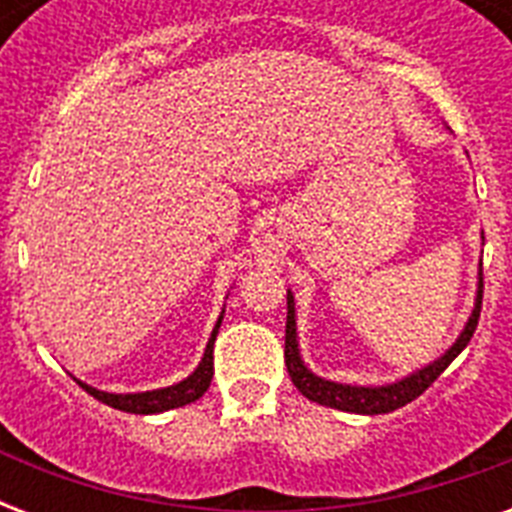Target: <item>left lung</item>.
<instances>
[{"mask_svg": "<svg viewBox=\"0 0 512 512\" xmlns=\"http://www.w3.org/2000/svg\"><path fill=\"white\" fill-rule=\"evenodd\" d=\"M481 300H484V279L478 281V297L473 316L468 319V327L460 335V340L454 342L452 348L446 350L444 356L433 361L430 366L420 369V372L409 374L401 382L393 385H382V388H353V385H340V382L321 380L316 374L305 369L300 361V350H297V329H295V300L287 295V340H284V361H287V372L295 382V388L303 393L305 398H311L321 406H332V409H342V412L353 414H388L393 409H401L417 396H422L425 390L438 380V374L444 372L446 366L452 364L454 358L460 356L462 348L468 345L473 332L478 327V316H481Z\"/></svg>", "mask_w": 512, "mask_h": 512, "instance_id": "left-lung-1", "label": "left lung"}]
</instances>
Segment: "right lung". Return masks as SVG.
<instances>
[{"label": "right lung", "mask_w": 512, "mask_h": 512, "mask_svg": "<svg viewBox=\"0 0 512 512\" xmlns=\"http://www.w3.org/2000/svg\"><path fill=\"white\" fill-rule=\"evenodd\" d=\"M220 321H217L215 332H212V337H209L207 350H204V358H201L199 369H196L188 380L177 382V385H172V388L116 396V393H103V390L90 388V385H84V382H79V385H82L92 398H98V401H103V404L114 406V409H119V412H130V414H156V412H167V409H177V406L193 404L196 398H201L204 393H207L209 382H212V374H215L212 348H215V337H217V329H220Z\"/></svg>", "instance_id": "obj_1"}]
</instances>
